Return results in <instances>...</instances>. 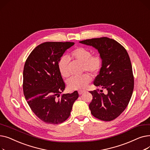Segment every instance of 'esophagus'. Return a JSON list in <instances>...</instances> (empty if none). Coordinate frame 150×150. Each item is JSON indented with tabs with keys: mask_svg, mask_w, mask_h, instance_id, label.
<instances>
[{
	"mask_svg": "<svg viewBox=\"0 0 150 150\" xmlns=\"http://www.w3.org/2000/svg\"><path fill=\"white\" fill-rule=\"evenodd\" d=\"M84 92H86V91H78V93H79L80 95H81V94H83Z\"/></svg>",
	"mask_w": 150,
	"mask_h": 150,
	"instance_id": "1",
	"label": "esophagus"
}]
</instances>
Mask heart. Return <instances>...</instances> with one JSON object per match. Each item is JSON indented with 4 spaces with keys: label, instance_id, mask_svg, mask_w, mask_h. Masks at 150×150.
I'll return each mask as SVG.
<instances>
[{
    "label": "heart",
    "instance_id": "obj_1",
    "mask_svg": "<svg viewBox=\"0 0 150 150\" xmlns=\"http://www.w3.org/2000/svg\"><path fill=\"white\" fill-rule=\"evenodd\" d=\"M72 59L82 62V71L88 72L93 75H97L103 67V59L100 54H91V52L84 47H78L70 53ZM68 59L66 57H61L58 63V67L63 77H68L70 72L68 67ZM92 78L88 73L81 76H72L67 80L68 88L71 90H81L87 87Z\"/></svg>",
    "mask_w": 150,
    "mask_h": 150
}]
</instances>
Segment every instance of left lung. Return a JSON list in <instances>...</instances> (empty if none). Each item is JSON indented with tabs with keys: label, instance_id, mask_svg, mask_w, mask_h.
I'll list each match as a JSON object with an SVG mask.
<instances>
[{
	"label": "left lung",
	"instance_id": "8db88e82",
	"mask_svg": "<svg viewBox=\"0 0 150 150\" xmlns=\"http://www.w3.org/2000/svg\"><path fill=\"white\" fill-rule=\"evenodd\" d=\"M97 49L103 64L93 84L107 90L90 91L93 99L89 104L91 114L97 119L111 121L127 107L134 89V76L130 58L126 49L114 39L107 37L80 41Z\"/></svg>",
	"mask_w": 150,
	"mask_h": 150
}]
</instances>
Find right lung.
Listing matches in <instances>:
<instances>
[{"mask_svg":"<svg viewBox=\"0 0 150 150\" xmlns=\"http://www.w3.org/2000/svg\"><path fill=\"white\" fill-rule=\"evenodd\" d=\"M72 42H45L38 45L28 57L23 71V92L34 114L48 124L64 122L70 116L78 93H61L66 84L58 63Z\"/></svg>","mask_w":150,"mask_h":150,"instance_id":"right-lung-1","label":"right lung"}]
</instances>
